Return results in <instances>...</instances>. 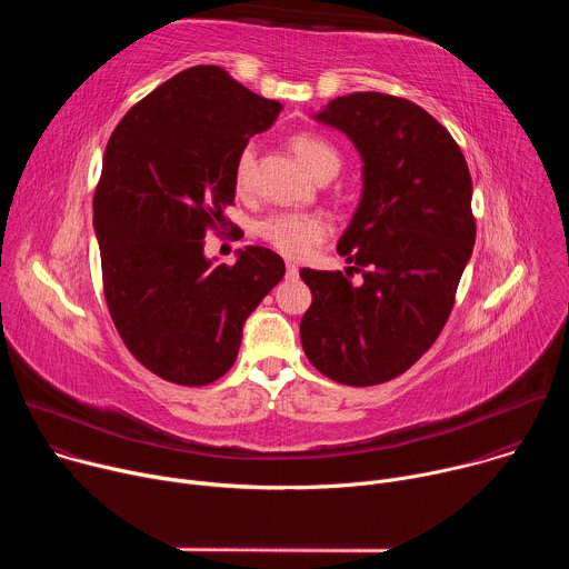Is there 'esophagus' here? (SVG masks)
Segmentation results:
<instances>
[{
    "instance_id": "obj_1",
    "label": "esophagus",
    "mask_w": 569,
    "mask_h": 569,
    "mask_svg": "<svg viewBox=\"0 0 569 569\" xmlns=\"http://www.w3.org/2000/svg\"><path fill=\"white\" fill-rule=\"evenodd\" d=\"M286 277L288 279H297L299 277V268L295 263H286Z\"/></svg>"
}]
</instances>
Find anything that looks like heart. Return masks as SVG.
Returning <instances> with one entry per match:
<instances>
[{
	"label": "heart",
	"instance_id": "obj_1",
	"mask_svg": "<svg viewBox=\"0 0 569 569\" xmlns=\"http://www.w3.org/2000/svg\"><path fill=\"white\" fill-rule=\"evenodd\" d=\"M290 148L295 157L301 161V167L315 180L327 173L336 176L340 169V152L336 150V146L317 134L297 132L290 139ZM254 164H257V148L254 143H248L240 150L236 159V169H233L238 191H250L252 178H254ZM259 233L283 257L299 259V257H306L319 240H323L331 233V222L319 213H272L259 224Z\"/></svg>",
	"mask_w": 569,
	"mask_h": 569
}]
</instances>
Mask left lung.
<instances>
[{"label": "left lung", "mask_w": 569, "mask_h": 569, "mask_svg": "<svg viewBox=\"0 0 569 569\" xmlns=\"http://www.w3.org/2000/svg\"><path fill=\"white\" fill-rule=\"evenodd\" d=\"M312 119L362 161L360 202L338 240L362 283L349 268L299 272L312 292L301 347L323 376L369 387L408 371L441 333L475 246L472 182L450 132L412 101L356 92Z\"/></svg>", "instance_id": "1"}]
</instances>
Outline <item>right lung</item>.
<instances>
[{
    "label": "right lung",
    "mask_w": 569,
    "mask_h": 569,
    "mask_svg": "<svg viewBox=\"0 0 569 569\" xmlns=\"http://www.w3.org/2000/svg\"><path fill=\"white\" fill-rule=\"evenodd\" d=\"M281 110L220 67L180 71L114 128L94 196V231L114 327L169 382L200 387L233 365L242 323L283 279L272 250L207 259L209 227L233 202L236 159Z\"/></svg>",
    "instance_id": "1"
}]
</instances>
